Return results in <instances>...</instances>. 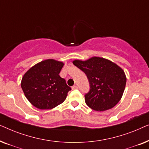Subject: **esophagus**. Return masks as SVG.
Masks as SVG:
<instances>
[{"label": "esophagus", "mask_w": 149, "mask_h": 149, "mask_svg": "<svg viewBox=\"0 0 149 149\" xmlns=\"http://www.w3.org/2000/svg\"><path fill=\"white\" fill-rule=\"evenodd\" d=\"M78 89V86H77V85H73V86L72 87V89H73V90H74V89Z\"/></svg>", "instance_id": "esophagus-1"}]
</instances>
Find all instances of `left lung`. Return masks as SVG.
I'll return each instance as SVG.
<instances>
[{"instance_id": "1", "label": "left lung", "mask_w": 149, "mask_h": 149, "mask_svg": "<svg viewBox=\"0 0 149 149\" xmlns=\"http://www.w3.org/2000/svg\"><path fill=\"white\" fill-rule=\"evenodd\" d=\"M72 63L85 73L89 80L90 89L85 95V101L89 108L104 111L119 102L127 80L121 67L100 57H92L85 61L75 60Z\"/></svg>"}]
</instances>
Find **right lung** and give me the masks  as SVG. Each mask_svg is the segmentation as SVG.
Instances as JSON below:
<instances>
[{"instance_id": "right-lung-1", "label": "right lung", "mask_w": 149, "mask_h": 149, "mask_svg": "<svg viewBox=\"0 0 149 149\" xmlns=\"http://www.w3.org/2000/svg\"><path fill=\"white\" fill-rule=\"evenodd\" d=\"M64 64L48 59L35 64L24 74L22 89L34 107L41 110L52 109L66 100L71 88L59 74Z\"/></svg>"}]
</instances>
